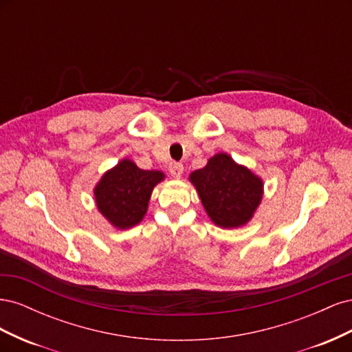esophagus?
Instances as JSON below:
<instances>
[{"mask_svg":"<svg viewBox=\"0 0 352 352\" xmlns=\"http://www.w3.org/2000/svg\"><path fill=\"white\" fill-rule=\"evenodd\" d=\"M168 172L175 179H179L184 173V164L182 163H172L168 166Z\"/></svg>","mask_w":352,"mask_h":352,"instance_id":"34e87169","label":"esophagus"}]
</instances>
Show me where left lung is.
<instances>
[{
	"label": "left lung",
	"mask_w": 352,
	"mask_h": 352,
	"mask_svg": "<svg viewBox=\"0 0 352 352\" xmlns=\"http://www.w3.org/2000/svg\"><path fill=\"white\" fill-rule=\"evenodd\" d=\"M207 216L221 229L248 225L264 195L263 179L229 154L217 153L189 175Z\"/></svg>",
	"instance_id": "8db88e82"
}]
</instances>
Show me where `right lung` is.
<instances>
[{
  "instance_id": "1",
  "label": "right lung",
  "mask_w": 352,
  "mask_h": 352,
  "mask_svg": "<svg viewBox=\"0 0 352 352\" xmlns=\"http://www.w3.org/2000/svg\"><path fill=\"white\" fill-rule=\"evenodd\" d=\"M164 179L160 170H142L131 158H122L95 185V206L114 229H131L144 220L153 190Z\"/></svg>"
}]
</instances>
